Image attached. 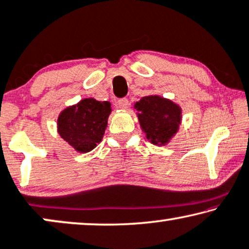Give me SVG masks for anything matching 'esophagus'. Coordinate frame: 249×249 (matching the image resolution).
I'll return each instance as SVG.
<instances>
[{"label": "esophagus", "instance_id": "1", "mask_svg": "<svg viewBox=\"0 0 249 249\" xmlns=\"http://www.w3.org/2000/svg\"><path fill=\"white\" fill-rule=\"evenodd\" d=\"M116 106H117V108L119 109H127L128 106H130V101H128L126 98L121 99V100L117 101V105Z\"/></svg>", "mask_w": 249, "mask_h": 249}]
</instances>
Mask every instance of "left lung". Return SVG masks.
<instances>
[{
    "mask_svg": "<svg viewBox=\"0 0 249 249\" xmlns=\"http://www.w3.org/2000/svg\"><path fill=\"white\" fill-rule=\"evenodd\" d=\"M142 131L151 143L164 145L173 138L181 123V108L158 95L143 97L134 105Z\"/></svg>",
    "mask_w": 249,
    "mask_h": 249,
    "instance_id": "8db88e82",
    "label": "left lung"
}]
</instances>
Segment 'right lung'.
I'll return each instance as SVG.
<instances>
[{
  "label": "right lung",
  "mask_w": 249,
  "mask_h": 249,
  "mask_svg": "<svg viewBox=\"0 0 249 249\" xmlns=\"http://www.w3.org/2000/svg\"><path fill=\"white\" fill-rule=\"evenodd\" d=\"M110 112V102L83 99L60 112L58 132L76 151L89 152L104 138Z\"/></svg>",
  "instance_id": "add662e5"
}]
</instances>
